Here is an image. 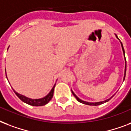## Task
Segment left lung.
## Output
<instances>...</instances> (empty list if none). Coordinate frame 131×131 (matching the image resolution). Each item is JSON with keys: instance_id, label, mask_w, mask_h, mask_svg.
<instances>
[{"instance_id": "obj_1", "label": "left lung", "mask_w": 131, "mask_h": 131, "mask_svg": "<svg viewBox=\"0 0 131 131\" xmlns=\"http://www.w3.org/2000/svg\"><path fill=\"white\" fill-rule=\"evenodd\" d=\"M116 37H117V39H119V38L117 37V36L116 35ZM121 43V45H122V50H123V52H124V54H125V52H124V47H123V45H122V42H120ZM124 57H125V56H124ZM125 63H126V66H125V71H124V79H125V76H126V61L125 60ZM72 92L73 95H74V96L75 98H77V100L79 101V102H81V103H83V104H88V105H94V106H97V105H100V104H103V103H104V102H108L110 99H111L112 98V97H113V96L111 97V98H110L109 99H107V100H104V101H102V102H86V101H83V100H81L80 98H79L78 97H77L76 95L74 94V93L72 91Z\"/></svg>"}]
</instances>
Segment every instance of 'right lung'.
Masks as SVG:
<instances>
[{
  "mask_svg": "<svg viewBox=\"0 0 131 131\" xmlns=\"http://www.w3.org/2000/svg\"><path fill=\"white\" fill-rule=\"evenodd\" d=\"M55 87V85L53 86V88L51 90V91L50 92V93L48 94L47 96H45L44 98H39V99H31V98H29L26 97V96H23V95H21V94H18L14 90H13L15 92V94H16V96H18V98H20V100H22V102H25L27 104H29V105H32V106H36V107H38V106H43V105H45L47 103H48L50 100H51L52 96H53V93H54V88Z\"/></svg>",
  "mask_w": 131,
  "mask_h": 131,
  "instance_id": "right-lung-1",
  "label": "right lung"
}]
</instances>
